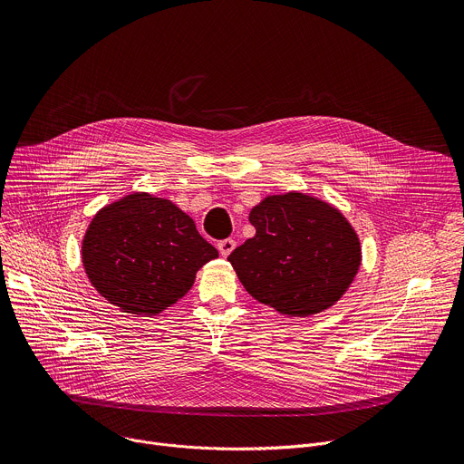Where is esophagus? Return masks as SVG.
<instances>
[{
	"label": "esophagus",
	"instance_id": "1",
	"mask_svg": "<svg viewBox=\"0 0 464 464\" xmlns=\"http://www.w3.org/2000/svg\"><path fill=\"white\" fill-rule=\"evenodd\" d=\"M235 246H237V242H235L233 238H226V240H220V242H218V251H220L222 256H227V255H231V251L235 249Z\"/></svg>",
	"mask_w": 464,
	"mask_h": 464
}]
</instances>
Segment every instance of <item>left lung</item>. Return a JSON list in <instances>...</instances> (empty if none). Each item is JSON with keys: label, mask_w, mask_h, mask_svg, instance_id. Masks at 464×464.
Here are the masks:
<instances>
[{"label": "left lung", "mask_w": 464, "mask_h": 464, "mask_svg": "<svg viewBox=\"0 0 464 464\" xmlns=\"http://www.w3.org/2000/svg\"><path fill=\"white\" fill-rule=\"evenodd\" d=\"M255 237L227 256L251 297L306 317L333 306L358 274L356 231L333 206L303 192L268 196L249 213Z\"/></svg>", "instance_id": "obj_1"}]
</instances>
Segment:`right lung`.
Listing matches in <instances>:
<instances>
[{
    "mask_svg": "<svg viewBox=\"0 0 464 464\" xmlns=\"http://www.w3.org/2000/svg\"><path fill=\"white\" fill-rule=\"evenodd\" d=\"M218 251L170 200L134 192L102 208L82 240L84 270L111 304L156 315L181 299Z\"/></svg>",
    "mask_w": 464,
    "mask_h": 464,
    "instance_id": "obj_1",
    "label": "right lung"
}]
</instances>
